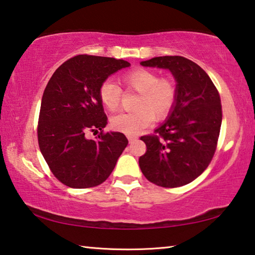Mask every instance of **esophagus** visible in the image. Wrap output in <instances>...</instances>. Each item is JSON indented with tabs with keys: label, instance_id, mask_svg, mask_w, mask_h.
Returning a JSON list of instances; mask_svg holds the SVG:
<instances>
[{
	"label": "esophagus",
	"instance_id": "34e87169",
	"mask_svg": "<svg viewBox=\"0 0 255 255\" xmlns=\"http://www.w3.org/2000/svg\"><path fill=\"white\" fill-rule=\"evenodd\" d=\"M127 138H128L129 143H132V141H135L137 139V136H135V135H127Z\"/></svg>",
	"mask_w": 255,
	"mask_h": 255
}]
</instances>
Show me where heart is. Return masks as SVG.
<instances>
[{"instance_id":"1","label":"heart","mask_w":255,"mask_h":255,"mask_svg":"<svg viewBox=\"0 0 255 255\" xmlns=\"http://www.w3.org/2000/svg\"><path fill=\"white\" fill-rule=\"evenodd\" d=\"M125 91L138 93L133 110L112 117L111 127L115 130L132 135L143 130L155 122H161L169 116L178 97V86L171 77H159L156 73L145 68H136L119 77ZM99 99L108 111L115 112L122 103V90L109 81L99 88Z\"/></svg>"}]
</instances>
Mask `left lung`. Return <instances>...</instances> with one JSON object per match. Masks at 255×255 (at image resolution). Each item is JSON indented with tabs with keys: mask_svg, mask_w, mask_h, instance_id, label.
Here are the masks:
<instances>
[{
	"mask_svg": "<svg viewBox=\"0 0 255 255\" xmlns=\"http://www.w3.org/2000/svg\"><path fill=\"white\" fill-rule=\"evenodd\" d=\"M141 65L170 70L178 82V97L169 119L152 135L140 137L146 144L140 170L158 187H182L214 157L223 119L221 96L208 74L182 56H159Z\"/></svg>",
	"mask_w": 255,
	"mask_h": 255,
	"instance_id": "1",
	"label": "left lung"
}]
</instances>
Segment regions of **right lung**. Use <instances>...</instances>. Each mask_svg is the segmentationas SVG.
Instances as JSON below:
<instances>
[{"label": "right lung", "instance_id": "right-lung-1", "mask_svg": "<svg viewBox=\"0 0 255 255\" xmlns=\"http://www.w3.org/2000/svg\"><path fill=\"white\" fill-rule=\"evenodd\" d=\"M126 60L77 55L63 63L47 84L38 119L40 152L59 182L74 189L92 188L109 178L128 139L123 132H105L107 116L99 88ZM101 130L96 140L89 131Z\"/></svg>", "mask_w": 255, "mask_h": 255}]
</instances>
